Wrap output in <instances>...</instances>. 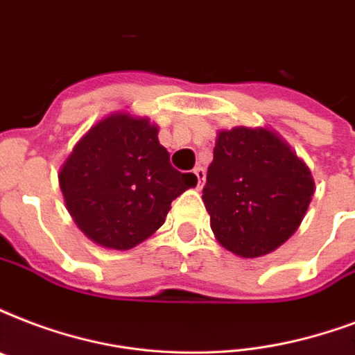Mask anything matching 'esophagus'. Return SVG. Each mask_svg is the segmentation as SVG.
<instances>
[{
    "label": "esophagus",
    "mask_w": 355,
    "mask_h": 355,
    "mask_svg": "<svg viewBox=\"0 0 355 355\" xmlns=\"http://www.w3.org/2000/svg\"><path fill=\"white\" fill-rule=\"evenodd\" d=\"M193 175L197 177V188L201 189L202 184H205V177H207V173H205V169H202V167H196V169H193Z\"/></svg>",
    "instance_id": "1"
}]
</instances>
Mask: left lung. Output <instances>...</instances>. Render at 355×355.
I'll use <instances>...</instances> for the list:
<instances>
[{
  "label": "left lung",
  "mask_w": 355,
  "mask_h": 355,
  "mask_svg": "<svg viewBox=\"0 0 355 355\" xmlns=\"http://www.w3.org/2000/svg\"><path fill=\"white\" fill-rule=\"evenodd\" d=\"M315 193L309 167L277 132L220 130L202 202L216 240L231 253L257 259L297 231Z\"/></svg>",
  "instance_id": "1"
}]
</instances>
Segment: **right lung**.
<instances>
[{
    "mask_svg": "<svg viewBox=\"0 0 355 355\" xmlns=\"http://www.w3.org/2000/svg\"><path fill=\"white\" fill-rule=\"evenodd\" d=\"M158 124L113 112L81 135L59 169V188L72 220L105 250L126 251L164 225L173 199L196 188L158 141Z\"/></svg>",
    "mask_w": 355,
    "mask_h": 355,
    "instance_id": "obj_1",
    "label": "right lung"
}]
</instances>
